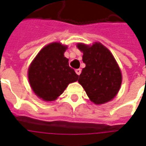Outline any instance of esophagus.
Segmentation results:
<instances>
[{"instance_id": "esophagus-1", "label": "esophagus", "mask_w": 146, "mask_h": 146, "mask_svg": "<svg viewBox=\"0 0 146 146\" xmlns=\"http://www.w3.org/2000/svg\"><path fill=\"white\" fill-rule=\"evenodd\" d=\"M76 73L77 75H80V74L81 73V70H80V69H77V70H76Z\"/></svg>"}]
</instances>
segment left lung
Here are the masks:
<instances>
[{
    "instance_id": "1",
    "label": "left lung",
    "mask_w": 146,
    "mask_h": 146,
    "mask_svg": "<svg viewBox=\"0 0 146 146\" xmlns=\"http://www.w3.org/2000/svg\"><path fill=\"white\" fill-rule=\"evenodd\" d=\"M77 48L84 53L83 62L86 64L79 84L95 104L111 100L119 91L122 81L121 72L112 53L100 42L92 46L78 43Z\"/></svg>"
}]
</instances>
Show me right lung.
<instances>
[{"label": "right lung", "instance_id": "1", "mask_svg": "<svg viewBox=\"0 0 146 146\" xmlns=\"http://www.w3.org/2000/svg\"><path fill=\"white\" fill-rule=\"evenodd\" d=\"M67 46L52 42L42 48L32 62L28 71L33 92L45 101H53L79 76L69 66L64 56Z\"/></svg>", "mask_w": 146, "mask_h": 146}]
</instances>
